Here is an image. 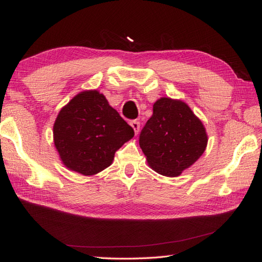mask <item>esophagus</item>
<instances>
[{
	"label": "esophagus",
	"mask_w": 262,
	"mask_h": 262,
	"mask_svg": "<svg viewBox=\"0 0 262 262\" xmlns=\"http://www.w3.org/2000/svg\"><path fill=\"white\" fill-rule=\"evenodd\" d=\"M130 126L133 127V129H134L135 134L137 135L138 132H140V128H141L140 121H138V120H132V121H130Z\"/></svg>",
	"instance_id": "esophagus-1"
}]
</instances>
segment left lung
Wrapping results in <instances>:
<instances>
[{"mask_svg":"<svg viewBox=\"0 0 262 262\" xmlns=\"http://www.w3.org/2000/svg\"><path fill=\"white\" fill-rule=\"evenodd\" d=\"M207 135L204 125L180 100L161 98L140 134V146L151 168L177 177L202 157Z\"/></svg>","mask_w":262,"mask_h":262,"instance_id":"left-lung-1","label":"left lung"}]
</instances>
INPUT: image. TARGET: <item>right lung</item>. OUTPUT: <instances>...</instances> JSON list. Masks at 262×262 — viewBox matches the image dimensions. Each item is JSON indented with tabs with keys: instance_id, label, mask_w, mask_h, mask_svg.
<instances>
[{
	"instance_id": "1",
	"label": "right lung",
	"mask_w": 262,
	"mask_h": 262,
	"mask_svg": "<svg viewBox=\"0 0 262 262\" xmlns=\"http://www.w3.org/2000/svg\"><path fill=\"white\" fill-rule=\"evenodd\" d=\"M134 134L96 90L75 96L59 111L54 124L55 146L63 163L84 176L108 168L115 153Z\"/></svg>"
}]
</instances>
